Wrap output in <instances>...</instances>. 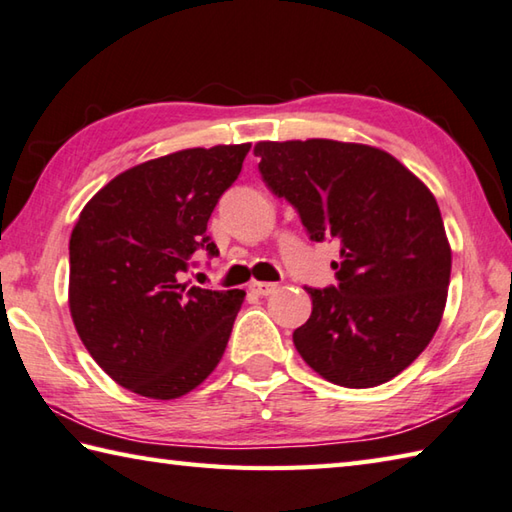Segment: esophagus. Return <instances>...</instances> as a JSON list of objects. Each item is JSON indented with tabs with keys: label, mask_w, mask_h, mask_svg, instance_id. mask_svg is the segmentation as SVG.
Returning a JSON list of instances; mask_svg holds the SVG:
<instances>
[{
	"label": "esophagus",
	"mask_w": 512,
	"mask_h": 512,
	"mask_svg": "<svg viewBox=\"0 0 512 512\" xmlns=\"http://www.w3.org/2000/svg\"><path fill=\"white\" fill-rule=\"evenodd\" d=\"M250 290H253V293H257V295L266 297V295H270V293H275L277 284H270V282H253V284H250Z\"/></svg>",
	"instance_id": "1"
}]
</instances>
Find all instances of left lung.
<instances>
[{
  "label": "left lung",
  "mask_w": 512,
  "mask_h": 512,
  "mask_svg": "<svg viewBox=\"0 0 512 512\" xmlns=\"http://www.w3.org/2000/svg\"><path fill=\"white\" fill-rule=\"evenodd\" d=\"M255 155L310 242H339L337 284L304 286L313 313L293 333L297 353L344 388L393 379L428 346L446 306L450 246L433 193L364 144L259 142Z\"/></svg>",
  "instance_id": "obj_1"
}]
</instances>
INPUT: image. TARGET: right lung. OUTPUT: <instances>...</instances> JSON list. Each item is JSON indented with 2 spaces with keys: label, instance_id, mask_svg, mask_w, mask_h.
I'll return each instance as SVG.
<instances>
[{
  "label": "right lung",
  "instance_id": "1",
  "mask_svg": "<svg viewBox=\"0 0 512 512\" xmlns=\"http://www.w3.org/2000/svg\"><path fill=\"white\" fill-rule=\"evenodd\" d=\"M250 144L188 148L117 175L70 235V315L104 373L133 393L175 399L222 359L244 290L184 284L197 250L219 255L208 219Z\"/></svg>",
  "mask_w": 512,
  "mask_h": 512
}]
</instances>
